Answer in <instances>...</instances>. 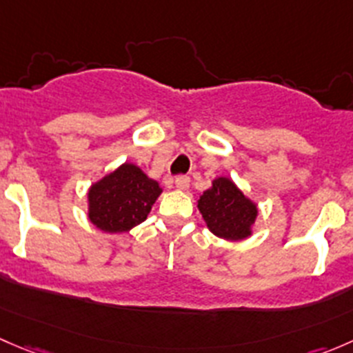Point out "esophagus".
<instances>
[{
    "label": "esophagus",
    "mask_w": 353,
    "mask_h": 353,
    "mask_svg": "<svg viewBox=\"0 0 353 353\" xmlns=\"http://www.w3.org/2000/svg\"><path fill=\"white\" fill-rule=\"evenodd\" d=\"M190 177L188 176H177L176 179H174V186L177 188V190H188V186H190Z\"/></svg>",
    "instance_id": "34e87169"
}]
</instances>
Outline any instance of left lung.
<instances>
[{
  "mask_svg": "<svg viewBox=\"0 0 353 353\" xmlns=\"http://www.w3.org/2000/svg\"><path fill=\"white\" fill-rule=\"evenodd\" d=\"M198 208L208 229L227 241L251 236V225L258 215L254 203L227 177L213 181L212 188L199 196Z\"/></svg>",
  "mask_w": 353,
  "mask_h": 353,
  "instance_id": "obj_1",
  "label": "left lung"
}]
</instances>
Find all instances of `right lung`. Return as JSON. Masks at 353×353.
Segmentation results:
<instances>
[{
    "label": "right lung",
    "instance_id": "add662e5",
    "mask_svg": "<svg viewBox=\"0 0 353 353\" xmlns=\"http://www.w3.org/2000/svg\"><path fill=\"white\" fill-rule=\"evenodd\" d=\"M162 193L140 167L123 163L88 191V216L104 232H128L143 222Z\"/></svg>",
    "mask_w": 353,
    "mask_h": 353
}]
</instances>
